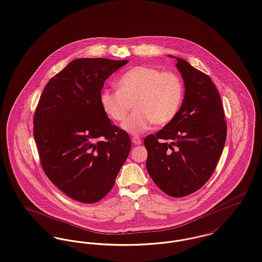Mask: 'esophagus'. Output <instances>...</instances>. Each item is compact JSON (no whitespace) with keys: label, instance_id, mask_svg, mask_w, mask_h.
Masks as SVG:
<instances>
[{"label":"esophagus","instance_id":"1","mask_svg":"<svg viewBox=\"0 0 262 262\" xmlns=\"http://www.w3.org/2000/svg\"><path fill=\"white\" fill-rule=\"evenodd\" d=\"M132 140H133L134 144H136V145H139V144H141V139H140L139 137H137V136H136V137H133Z\"/></svg>","mask_w":262,"mask_h":262}]
</instances>
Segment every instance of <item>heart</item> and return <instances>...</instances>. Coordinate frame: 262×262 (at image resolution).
<instances>
[{
  "mask_svg": "<svg viewBox=\"0 0 262 262\" xmlns=\"http://www.w3.org/2000/svg\"><path fill=\"white\" fill-rule=\"evenodd\" d=\"M118 90L106 89L101 94V105L108 117L123 122V128L132 135H140L151 125L171 122L181 107L184 86L173 71H162L154 66L139 65L125 71L117 81Z\"/></svg>",
  "mask_w": 262,
  "mask_h": 262,
  "instance_id": "obj_1",
  "label": "heart"
}]
</instances>
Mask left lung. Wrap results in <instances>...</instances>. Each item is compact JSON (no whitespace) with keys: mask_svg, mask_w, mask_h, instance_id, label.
<instances>
[{"mask_svg":"<svg viewBox=\"0 0 262 262\" xmlns=\"http://www.w3.org/2000/svg\"><path fill=\"white\" fill-rule=\"evenodd\" d=\"M185 97L175 118L144 139L146 169L165 194L180 198L198 191L212 176L227 139L220 94L207 74L178 58Z\"/></svg>","mask_w":262,"mask_h":262,"instance_id":"1","label":"left lung"}]
</instances>
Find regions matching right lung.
Returning a JSON list of instances; mask_svg holds the SVG:
<instances>
[{"instance_id":"right-lung-1","label":"right lung","mask_w":262,"mask_h":262,"mask_svg":"<svg viewBox=\"0 0 262 262\" xmlns=\"http://www.w3.org/2000/svg\"><path fill=\"white\" fill-rule=\"evenodd\" d=\"M127 60L79 58L51 78L33 115V137L48 179L73 200L93 204L115 184L129 154L125 130L101 105L104 83Z\"/></svg>"}]
</instances>
